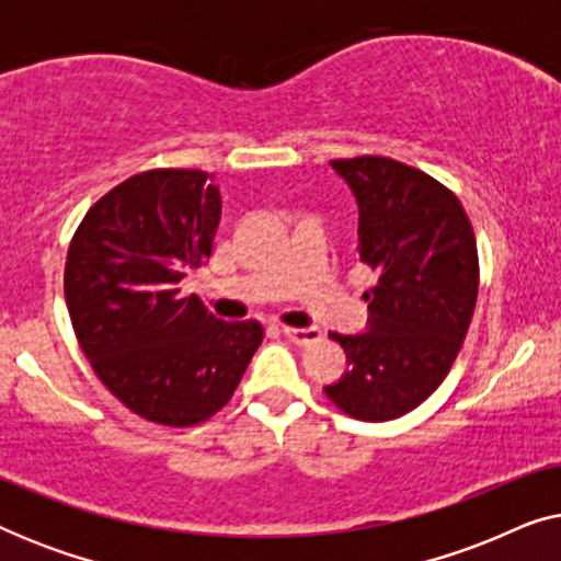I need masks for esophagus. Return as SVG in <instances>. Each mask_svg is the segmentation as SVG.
<instances>
[{"label": "esophagus", "mask_w": 561, "mask_h": 561, "mask_svg": "<svg viewBox=\"0 0 561 561\" xmlns=\"http://www.w3.org/2000/svg\"><path fill=\"white\" fill-rule=\"evenodd\" d=\"M283 334H286L288 340L296 342V344H313V342L321 340V329L319 327H304V329L283 327Z\"/></svg>", "instance_id": "1"}]
</instances>
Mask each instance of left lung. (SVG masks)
Masks as SVG:
<instances>
[{"label": "left lung", "mask_w": 561, "mask_h": 561, "mask_svg": "<svg viewBox=\"0 0 561 561\" xmlns=\"http://www.w3.org/2000/svg\"><path fill=\"white\" fill-rule=\"evenodd\" d=\"M329 165L355 196L357 252L378 286L365 294V332H329L350 367L324 393L359 421H390L442 386L462 347L478 244L459 198L432 175L378 156Z\"/></svg>", "instance_id": "left-lung-1"}]
</instances>
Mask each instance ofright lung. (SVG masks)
Listing matches in <instances>:
<instances>
[{
	"label": "right lung",
	"instance_id": "right-lung-1",
	"mask_svg": "<svg viewBox=\"0 0 561 561\" xmlns=\"http://www.w3.org/2000/svg\"><path fill=\"white\" fill-rule=\"evenodd\" d=\"M221 196L204 171L137 173L91 206L66 257V306L99 380L137 416L194 426L240 386L260 321H221L181 280L211 255Z\"/></svg>",
	"mask_w": 561,
	"mask_h": 561
}]
</instances>
